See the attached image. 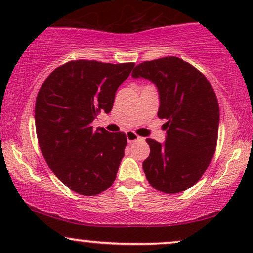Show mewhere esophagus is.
Segmentation results:
<instances>
[{
  "label": "esophagus",
  "instance_id": "1",
  "mask_svg": "<svg viewBox=\"0 0 253 253\" xmlns=\"http://www.w3.org/2000/svg\"><path fill=\"white\" fill-rule=\"evenodd\" d=\"M126 138H127V141H128V143H134V141L140 140L141 139L140 136L136 134V133L132 132V130H128V132L126 133Z\"/></svg>",
  "mask_w": 253,
  "mask_h": 253
}]
</instances>
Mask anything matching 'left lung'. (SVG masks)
Instances as JSON below:
<instances>
[{
  "label": "left lung",
  "instance_id": "1",
  "mask_svg": "<svg viewBox=\"0 0 253 253\" xmlns=\"http://www.w3.org/2000/svg\"><path fill=\"white\" fill-rule=\"evenodd\" d=\"M132 76L156 84L158 118L167 119L165 143L146 139L150 156L143 169L147 181L167 194L189 189L200 181L216 150L220 110L213 86L195 66L177 57L140 63Z\"/></svg>",
  "mask_w": 253,
  "mask_h": 253
}]
</instances>
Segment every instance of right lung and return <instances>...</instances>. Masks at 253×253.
I'll return each instance as SVG.
<instances>
[{
	"instance_id": "add662e5",
	"label": "right lung",
	"mask_w": 253,
	"mask_h": 253,
	"mask_svg": "<svg viewBox=\"0 0 253 253\" xmlns=\"http://www.w3.org/2000/svg\"><path fill=\"white\" fill-rule=\"evenodd\" d=\"M134 63L71 60L43 81L36 101V130L52 172L81 195L108 189L117 177L127 145L123 132L92 129L100 113H109L115 92Z\"/></svg>"
}]
</instances>
